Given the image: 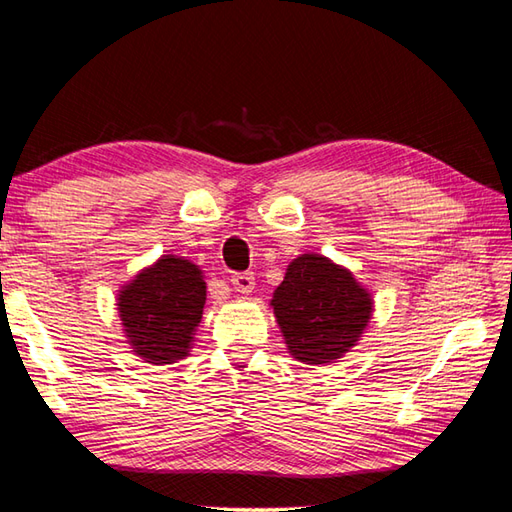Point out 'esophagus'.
I'll return each mask as SVG.
<instances>
[{
  "instance_id": "obj_1",
  "label": "esophagus",
  "mask_w": 512,
  "mask_h": 512,
  "mask_svg": "<svg viewBox=\"0 0 512 512\" xmlns=\"http://www.w3.org/2000/svg\"><path fill=\"white\" fill-rule=\"evenodd\" d=\"M230 284L237 290V293H253L255 290V275L253 273H235L230 275Z\"/></svg>"
}]
</instances>
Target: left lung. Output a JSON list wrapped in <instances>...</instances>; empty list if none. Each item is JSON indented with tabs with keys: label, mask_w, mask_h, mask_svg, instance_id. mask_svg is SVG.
<instances>
[{
	"label": "left lung",
	"mask_w": 512,
	"mask_h": 512,
	"mask_svg": "<svg viewBox=\"0 0 512 512\" xmlns=\"http://www.w3.org/2000/svg\"><path fill=\"white\" fill-rule=\"evenodd\" d=\"M373 304L348 268L317 253L295 257L270 299L288 353L310 366H326L355 348Z\"/></svg>",
	"instance_id": "1"
}]
</instances>
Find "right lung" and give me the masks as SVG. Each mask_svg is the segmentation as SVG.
Here are the masks:
<instances>
[{
  "instance_id": "obj_1",
  "label": "right lung",
  "mask_w": 512,
  "mask_h": 512,
  "mask_svg": "<svg viewBox=\"0 0 512 512\" xmlns=\"http://www.w3.org/2000/svg\"><path fill=\"white\" fill-rule=\"evenodd\" d=\"M204 304L202 268L177 255H162L117 290L126 344L155 366L188 357Z\"/></svg>"
}]
</instances>
